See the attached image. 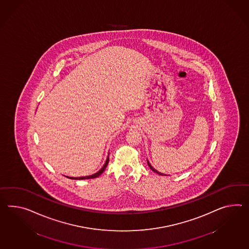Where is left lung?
<instances>
[{
	"label": "left lung",
	"instance_id": "1",
	"mask_svg": "<svg viewBox=\"0 0 249 249\" xmlns=\"http://www.w3.org/2000/svg\"><path fill=\"white\" fill-rule=\"evenodd\" d=\"M147 164H148V166H149V167H150V169L153 170V171H154V172H156V173H158V175H161V176H164V175H163V174H161V173H159V172H158V171H157V170L154 169V168H153V167H152L151 164H149V162H148V161H147Z\"/></svg>",
	"mask_w": 249,
	"mask_h": 249
}]
</instances>
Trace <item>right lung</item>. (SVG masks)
<instances>
[{
  "label": "right lung",
  "mask_w": 249,
  "mask_h": 249,
  "mask_svg": "<svg viewBox=\"0 0 249 249\" xmlns=\"http://www.w3.org/2000/svg\"><path fill=\"white\" fill-rule=\"evenodd\" d=\"M108 163H109V157L107 158V160H106L105 164H104V165H103V168L100 170L99 172H97L96 174L92 175V176H83V177H69V176H67V178H70V179H74V180H85V179H92V178H96V177H98L99 176H101V175L103 174V171L105 170L106 166L108 165Z\"/></svg>",
  "instance_id": "1"
}]
</instances>
